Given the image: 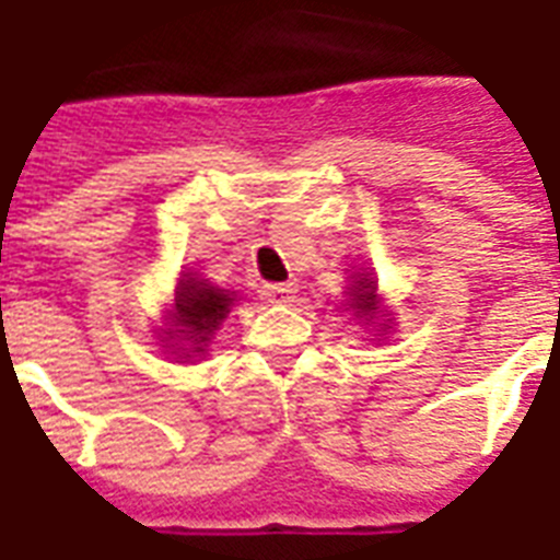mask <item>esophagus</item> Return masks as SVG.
<instances>
[{"mask_svg": "<svg viewBox=\"0 0 560 560\" xmlns=\"http://www.w3.org/2000/svg\"><path fill=\"white\" fill-rule=\"evenodd\" d=\"M294 294V285L292 283H268L266 285V298L271 303H289Z\"/></svg>", "mask_w": 560, "mask_h": 560, "instance_id": "34e87169", "label": "esophagus"}]
</instances>
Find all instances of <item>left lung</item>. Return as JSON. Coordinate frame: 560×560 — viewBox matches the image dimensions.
<instances>
[{
	"mask_svg": "<svg viewBox=\"0 0 560 560\" xmlns=\"http://www.w3.org/2000/svg\"><path fill=\"white\" fill-rule=\"evenodd\" d=\"M374 280H359L357 289H353V306H357L362 315H371L374 312V301H376V294H374Z\"/></svg>",
	"mask_w": 560,
	"mask_h": 560,
	"instance_id": "left-lung-1",
	"label": "left lung"
}]
</instances>
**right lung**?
<instances>
[{
    "label": "right lung",
    "mask_w": 560,
    "mask_h": 560,
    "mask_svg": "<svg viewBox=\"0 0 560 560\" xmlns=\"http://www.w3.org/2000/svg\"><path fill=\"white\" fill-rule=\"evenodd\" d=\"M231 303V294H224L221 289H215V285L201 283V280H195V277H186V280H180L175 294L177 320H180V327H184L180 332H184L189 341H195V345H201V341L210 339L212 329L228 318Z\"/></svg>",
    "instance_id": "add662e5"
}]
</instances>
